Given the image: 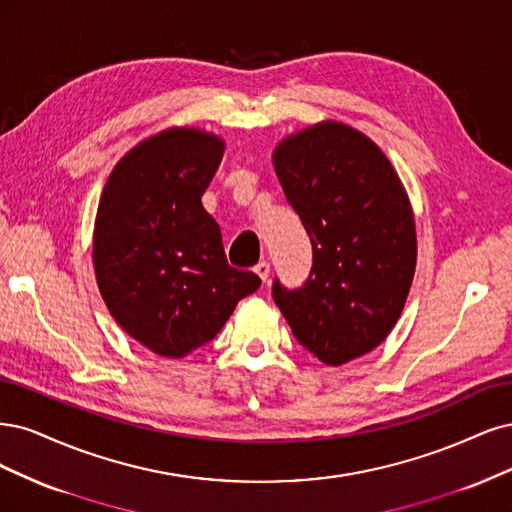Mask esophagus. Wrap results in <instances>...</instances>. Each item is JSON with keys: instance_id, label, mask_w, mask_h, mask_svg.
Instances as JSON below:
<instances>
[{"instance_id": "1", "label": "esophagus", "mask_w": 512, "mask_h": 512, "mask_svg": "<svg viewBox=\"0 0 512 512\" xmlns=\"http://www.w3.org/2000/svg\"><path fill=\"white\" fill-rule=\"evenodd\" d=\"M255 274L263 280V283H266L268 276H270V263L268 261H259L257 266H255Z\"/></svg>"}]
</instances>
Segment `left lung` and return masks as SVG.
<instances>
[{
    "label": "left lung",
    "instance_id": "8db88e82",
    "mask_svg": "<svg viewBox=\"0 0 512 512\" xmlns=\"http://www.w3.org/2000/svg\"><path fill=\"white\" fill-rule=\"evenodd\" d=\"M272 159L312 244L306 283L274 280L272 298L304 349L342 366L376 349L406 304L417 266L406 189L381 148L338 121L285 138Z\"/></svg>",
    "mask_w": 512,
    "mask_h": 512
}]
</instances>
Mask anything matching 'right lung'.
Listing matches in <instances>:
<instances>
[{"instance_id": "obj_1", "label": "right lung", "mask_w": 512, "mask_h": 512, "mask_svg": "<svg viewBox=\"0 0 512 512\" xmlns=\"http://www.w3.org/2000/svg\"><path fill=\"white\" fill-rule=\"evenodd\" d=\"M225 142L193 127L142 140L114 166L93 232L102 298L125 332L161 357L210 342L261 278L227 263L202 206Z\"/></svg>"}]
</instances>
